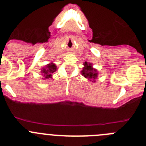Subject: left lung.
Here are the masks:
<instances>
[{
    "mask_svg": "<svg viewBox=\"0 0 146 146\" xmlns=\"http://www.w3.org/2000/svg\"><path fill=\"white\" fill-rule=\"evenodd\" d=\"M85 67L83 68V70L82 71V75L86 78L89 80H93L95 82V79L97 77V72L96 69H94L92 68L91 64H88L87 62H85Z\"/></svg>",
    "mask_w": 146,
    "mask_h": 146,
    "instance_id": "8db88e82",
    "label": "left lung"
}]
</instances>
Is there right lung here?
<instances>
[{"mask_svg":"<svg viewBox=\"0 0 146 146\" xmlns=\"http://www.w3.org/2000/svg\"><path fill=\"white\" fill-rule=\"evenodd\" d=\"M56 66L54 64L51 63L50 64H47L46 66L42 70V73H43V75L45 79H48L52 77V74L56 71Z\"/></svg>","mask_w":146,"mask_h":146,"instance_id":"right-lung-1","label":"right lung"}]
</instances>
